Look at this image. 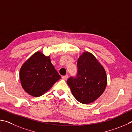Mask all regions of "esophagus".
<instances>
[{
    "mask_svg": "<svg viewBox=\"0 0 132 132\" xmlns=\"http://www.w3.org/2000/svg\"><path fill=\"white\" fill-rule=\"evenodd\" d=\"M62 78L63 79H64V80H66L68 78V75H64V76H62Z\"/></svg>",
    "mask_w": 132,
    "mask_h": 132,
    "instance_id": "34e87169",
    "label": "esophagus"
}]
</instances>
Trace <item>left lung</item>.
Instances as JSON below:
<instances>
[{
  "instance_id": "8db88e82",
  "label": "left lung",
  "mask_w": 132,
  "mask_h": 132,
  "mask_svg": "<svg viewBox=\"0 0 132 132\" xmlns=\"http://www.w3.org/2000/svg\"><path fill=\"white\" fill-rule=\"evenodd\" d=\"M76 77H70L67 84L74 97L82 104L95 101L104 92L107 84L103 67L89 52H84L78 60Z\"/></svg>"
}]
</instances>
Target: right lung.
Here are the masks:
<instances>
[{
  "label": "right lung",
  "mask_w": 132,
  "mask_h": 132,
  "mask_svg": "<svg viewBox=\"0 0 132 132\" xmlns=\"http://www.w3.org/2000/svg\"><path fill=\"white\" fill-rule=\"evenodd\" d=\"M20 78L27 93L39 97L47 92L61 76L52 65L50 57L37 52L22 65Z\"/></svg>",
  "instance_id": "obj_1"
}]
</instances>
